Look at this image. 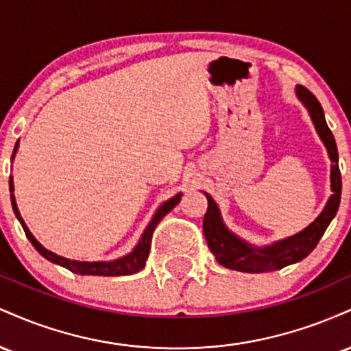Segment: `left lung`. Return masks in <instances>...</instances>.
I'll return each instance as SVG.
<instances>
[{
	"label": "left lung",
	"mask_w": 351,
	"mask_h": 351,
	"mask_svg": "<svg viewBox=\"0 0 351 351\" xmlns=\"http://www.w3.org/2000/svg\"><path fill=\"white\" fill-rule=\"evenodd\" d=\"M295 94L308 110L310 117H312L317 134L327 147L328 156L333 163L332 171H330V183H332L333 195L330 196L324 211L304 231L297 232V234L287 237V239L277 241L272 245L256 247V245L245 243L241 237L229 231L226 224L223 223V217H221L219 208H217L215 199L208 193H204L208 198V211L203 219L204 237H206V243L211 252L215 254L217 263L231 269V271L249 274L279 271L285 265L295 264L305 259L315 249L318 241L324 236L325 229L328 228V224L335 217L338 206H340L341 175L340 168H338V150L333 134L330 132L327 122H325L324 108H322L315 95L304 86H297Z\"/></svg>",
	"instance_id": "1"
}]
</instances>
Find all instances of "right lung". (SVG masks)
Masks as SVG:
<instances>
[{
    "label": "right lung",
    "instance_id": "obj_1",
    "mask_svg": "<svg viewBox=\"0 0 351 351\" xmlns=\"http://www.w3.org/2000/svg\"><path fill=\"white\" fill-rule=\"evenodd\" d=\"M18 150V142H16V147H14V152H13V156H11V160L14 158V153ZM10 191H11V204H13V211L16 217H18V221L21 223V226L24 229V232H26L27 239L31 241V244L34 245V249L38 251L44 259L51 261V263L58 264V265H62V267L69 269L71 272L74 274H80V276H107V277H114V276H130V274H135L138 271H142L145 267V263H147L148 259V254H150V244H152V236H153V231H155L156 224L160 223V221L163 219L165 216L168 215V213L171 211L173 208L176 206V204L180 203L181 199V193H178L176 196H173L171 199L165 201V203L156 209L155 216L152 217V221L148 223L147 229L143 231L142 237H140L138 244L135 245V249L132 251L130 254H127V256L123 257H119V259L115 261H99V263H80V261H71V259H66V257H60L58 254L47 251L44 245H41L36 241V237L31 234V231L27 229L26 223L23 221L21 215H19V209L16 206V199H14V184H13V178H10Z\"/></svg>",
    "mask_w": 351,
    "mask_h": 351
}]
</instances>
